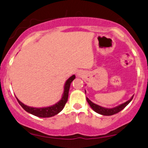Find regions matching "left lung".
<instances>
[{
	"mask_svg": "<svg viewBox=\"0 0 148 148\" xmlns=\"http://www.w3.org/2000/svg\"><path fill=\"white\" fill-rule=\"evenodd\" d=\"M85 93H86V90H85ZM134 97V95L130 99L128 100V101H126V102L122 103L118 106L113 107V108H106V107H103L101 106H99L95 103H94L92 102V101L88 99V97H86V100H87L88 104L90 105V106L91 107V108L95 111V112L98 113V114L103 115V116H112V115L116 114L117 113L120 112V111H122V109L125 108V107L127 106L130 101H132L133 98Z\"/></svg>",
	"mask_w": 148,
	"mask_h": 148,
	"instance_id": "1",
	"label": "left lung"
}]
</instances>
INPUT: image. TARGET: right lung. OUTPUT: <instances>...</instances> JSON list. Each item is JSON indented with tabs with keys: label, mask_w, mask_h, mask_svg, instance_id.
Segmentation results:
<instances>
[{
	"label": "right lung",
	"mask_w": 148,
	"mask_h": 148,
	"mask_svg": "<svg viewBox=\"0 0 148 148\" xmlns=\"http://www.w3.org/2000/svg\"><path fill=\"white\" fill-rule=\"evenodd\" d=\"M75 75H73L71 77H70L66 80L64 86V92H63L62 98H61V99L58 102L53 105H51V106L46 107H39V108L29 107L24 105V103H22L17 97L16 99L18 100L19 104L22 106V108L26 112H27L30 114L39 117V118H49V117L54 116L55 115L60 113L64 107L65 104H66L67 101H68L69 91L71 84L75 79Z\"/></svg>",
	"instance_id": "add662e5"
}]
</instances>
